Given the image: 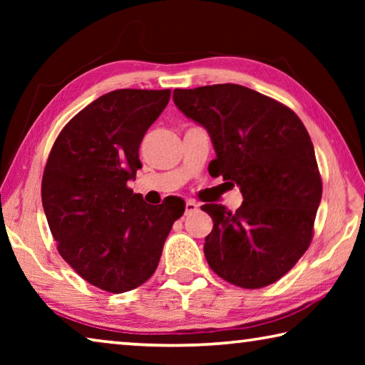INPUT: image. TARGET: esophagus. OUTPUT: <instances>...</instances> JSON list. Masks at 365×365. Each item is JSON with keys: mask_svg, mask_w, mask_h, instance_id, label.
Listing matches in <instances>:
<instances>
[{"mask_svg": "<svg viewBox=\"0 0 365 365\" xmlns=\"http://www.w3.org/2000/svg\"><path fill=\"white\" fill-rule=\"evenodd\" d=\"M196 211H197V205H196V202H193V201H187V202H185V215L193 214V212H196Z\"/></svg>", "mask_w": 365, "mask_h": 365, "instance_id": "34e87169", "label": "esophagus"}]
</instances>
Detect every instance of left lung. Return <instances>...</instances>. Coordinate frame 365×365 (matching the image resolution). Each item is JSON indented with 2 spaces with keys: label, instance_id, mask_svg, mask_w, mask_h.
Listing matches in <instances>:
<instances>
[{
  "label": "left lung",
  "instance_id": "left-lung-1",
  "mask_svg": "<svg viewBox=\"0 0 365 365\" xmlns=\"http://www.w3.org/2000/svg\"><path fill=\"white\" fill-rule=\"evenodd\" d=\"M174 103L212 140L209 174L237 183V211L205 205V256L232 285L257 289L293 269L312 242L322 178L304 123L285 104L235 83L174 90Z\"/></svg>",
  "mask_w": 365,
  "mask_h": 365
}]
</instances>
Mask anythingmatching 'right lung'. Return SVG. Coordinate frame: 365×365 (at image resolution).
Segmentation results:
<instances>
[{"label": "right lung", "mask_w": 365, "mask_h": 365, "mask_svg": "<svg viewBox=\"0 0 365 365\" xmlns=\"http://www.w3.org/2000/svg\"><path fill=\"white\" fill-rule=\"evenodd\" d=\"M170 100V90H114L66 123L49 153L41 201L64 261L91 285L125 293L156 270L185 202L151 206L127 182L138 150Z\"/></svg>", "instance_id": "right-lung-1"}]
</instances>
